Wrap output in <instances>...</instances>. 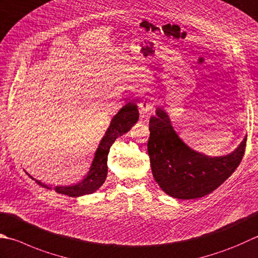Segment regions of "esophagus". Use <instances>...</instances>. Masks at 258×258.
Returning a JSON list of instances; mask_svg holds the SVG:
<instances>
[{
  "mask_svg": "<svg viewBox=\"0 0 258 258\" xmlns=\"http://www.w3.org/2000/svg\"><path fill=\"white\" fill-rule=\"evenodd\" d=\"M152 110H153V104L150 102V99H144L143 102L140 104V114L142 118L150 115L152 113Z\"/></svg>",
  "mask_w": 258,
  "mask_h": 258,
  "instance_id": "esophagus-1",
  "label": "esophagus"
}]
</instances>
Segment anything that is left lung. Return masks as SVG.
I'll return each mask as SVG.
<instances>
[{
    "label": "left lung",
    "instance_id": "8db88e82",
    "mask_svg": "<svg viewBox=\"0 0 258 258\" xmlns=\"http://www.w3.org/2000/svg\"><path fill=\"white\" fill-rule=\"evenodd\" d=\"M155 114L150 118L148 152L152 174L166 195L176 199L201 198L223 184L239 165L247 136L231 153L208 156L179 138L162 107Z\"/></svg>",
    "mask_w": 258,
    "mask_h": 258
}]
</instances>
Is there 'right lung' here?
Wrapping results in <instances>:
<instances>
[{"mask_svg":"<svg viewBox=\"0 0 258 258\" xmlns=\"http://www.w3.org/2000/svg\"><path fill=\"white\" fill-rule=\"evenodd\" d=\"M139 120V109L138 105L131 102L127 103L118 110L114 117L110 120L109 127L106 131L104 138L100 141L97 150L95 152L94 160L90 165L88 173L80 182L74 185H57L53 190L55 192L66 195L68 197H82L85 195L94 194L98 190L102 184L105 182L106 176H107V155L112 144L118 136L127 133L132 128V126L136 124ZM31 179H33L38 184L44 186L47 189H51L47 184H43L40 181L35 180L29 174Z\"/></svg>","mask_w":258,"mask_h":258,"instance_id":"1","label":"right lung"}]
</instances>
